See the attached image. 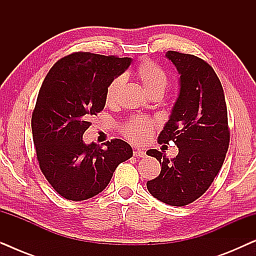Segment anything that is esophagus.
Masks as SVG:
<instances>
[{"label":"esophagus","instance_id":"34e87169","mask_svg":"<svg viewBox=\"0 0 256 256\" xmlns=\"http://www.w3.org/2000/svg\"><path fill=\"white\" fill-rule=\"evenodd\" d=\"M132 154H134V156L136 157H146V152H143L141 149H135Z\"/></svg>","mask_w":256,"mask_h":256}]
</instances>
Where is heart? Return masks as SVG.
<instances>
[{
  "instance_id": "b5f03b06",
  "label": "heart",
  "mask_w": 256,
  "mask_h": 256,
  "mask_svg": "<svg viewBox=\"0 0 256 256\" xmlns=\"http://www.w3.org/2000/svg\"><path fill=\"white\" fill-rule=\"evenodd\" d=\"M135 74L144 87L146 92L152 94L155 92H164L168 85L166 72L158 64L152 60L141 62L135 70ZM124 76H118L108 84L106 88L107 104H114L118 101V93L124 86ZM154 129V122L146 116H132L122 126L121 130L126 138L136 144H143L152 138Z\"/></svg>"
}]
</instances>
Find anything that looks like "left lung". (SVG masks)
<instances>
[{
	"mask_svg": "<svg viewBox=\"0 0 256 256\" xmlns=\"http://www.w3.org/2000/svg\"><path fill=\"white\" fill-rule=\"evenodd\" d=\"M166 57L180 76V94L158 143L174 142L178 155L169 160L156 149L146 152L162 166L146 188L168 205L185 206L205 194L222 169L230 144L227 108L222 82L208 62L177 51Z\"/></svg>",
	"mask_w": 256,
	"mask_h": 256,
	"instance_id": "8db88e82",
	"label": "left lung"
}]
</instances>
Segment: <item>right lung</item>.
<instances>
[{"mask_svg": "<svg viewBox=\"0 0 256 256\" xmlns=\"http://www.w3.org/2000/svg\"><path fill=\"white\" fill-rule=\"evenodd\" d=\"M130 58L76 52L52 66L38 93L31 128L42 172L62 197L80 202L104 190L118 166L132 156L115 138L102 149L85 144L90 118L104 110L106 88Z\"/></svg>", "mask_w": 256, "mask_h": 256, "instance_id": "right-lung-1", "label": "right lung"}]
</instances>
